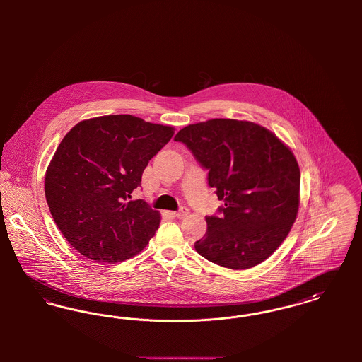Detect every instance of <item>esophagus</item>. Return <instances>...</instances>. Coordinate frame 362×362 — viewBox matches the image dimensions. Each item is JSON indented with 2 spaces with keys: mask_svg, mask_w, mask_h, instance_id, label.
Masks as SVG:
<instances>
[{
  "mask_svg": "<svg viewBox=\"0 0 362 362\" xmlns=\"http://www.w3.org/2000/svg\"><path fill=\"white\" fill-rule=\"evenodd\" d=\"M173 217H176V218H185V217H187V214H189V209L187 207H182L180 210H177V211H173Z\"/></svg>",
  "mask_w": 362,
  "mask_h": 362,
  "instance_id": "esophagus-1",
  "label": "esophagus"
}]
</instances>
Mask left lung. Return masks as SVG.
Listing matches in <instances>:
<instances>
[{
  "label": "left lung",
  "mask_w": 362,
  "mask_h": 362,
  "mask_svg": "<svg viewBox=\"0 0 362 362\" xmlns=\"http://www.w3.org/2000/svg\"><path fill=\"white\" fill-rule=\"evenodd\" d=\"M183 142L209 171V186L224 206L206 216L195 241L204 258L233 270L254 267L286 239L300 204V168L292 151L257 123L210 119L183 127Z\"/></svg>",
  "instance_id": "left-lung-1"
}]
</instances>
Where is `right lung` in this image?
Listing matches in <instances>:
<instances>
[{
  "label": "right lung",
  "instance_id": "add662e5",
  "mask_svg": "<svg viewBox=\"0 0 362 362\" xmlns=\"http://www.w3.org/2000/svg\"><path fill=\"white\" fill-rule=\"evenodd\" d=\"M173 127L133 115L77 123L61 141L45 177L46 201L65 239L81 255L115 263L141 252L160 214L144 199L129 201L149 160Z\"/></svg>",
  "mask_w": 362,
  "mask_h": 362
}]
</instances>
